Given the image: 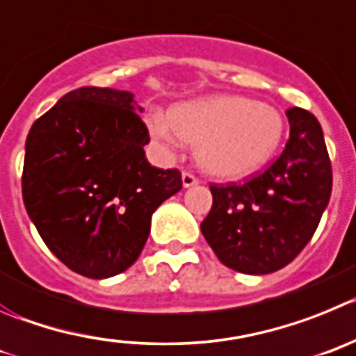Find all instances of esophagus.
<instances>
[{"label":"esophagus","mask_w":356,"mask_h":356,"mask_svg":"<svg viewBox=\"0 0 356 356\" xmlns=\"http://www.w3.org/2000/svg\"><path fill=\"white\" fill-rule=\"evenodd\" d=\"M198 184V179L195 177L193 174L190 172H182V186L184 188H191V186H197Z\"/></svg>","instance_id":"34e87169"}]
</instances>
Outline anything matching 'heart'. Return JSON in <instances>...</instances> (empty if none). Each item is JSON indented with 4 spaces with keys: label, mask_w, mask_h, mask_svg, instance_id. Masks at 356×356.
<instances>
[{
    "label": "heart",
    "mask_w": 356,
    "mask_h": 356,
    "mask_svg": "<svg viewBox=\"0 0 356 356\" xmlns=\"http://www.w3.org/2000/svg\"><path fill=\"white\" fill-rule=\"evenodd\" d=\"M152 138L175 152L182 142L198 145L200 165L218 177H243L277 154L286 122L271 104L243 95H213L149 118Z\"/></svg>",
    "instance_id": "1"
}]
</instances>
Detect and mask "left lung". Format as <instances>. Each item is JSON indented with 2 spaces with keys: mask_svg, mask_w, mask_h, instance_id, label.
I'll return each instance as SVG.
<instances>
[{
  "mask_svg": "<svg viewBox=\"0 0 356 356\" xmlns=\"http://www.w3.org/2000/svg\"><path fill=\"white\" fill-rule=\"evenodd\" d=\"M289 140L277 161L241 184H211L213 207L200 230L227 268L246 275L280 270L319 225L332 193V165L318 118L289 108Z\"/></svg>",
  "mask_w": 356,
  "mask_h": 356,
  "instance_id": "obj_1",
  "label": "left lung"
}]
</instances>
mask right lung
I'll return each mask as SVG.
<instances>
[{
    "label": "right lung",
    "mask_w": 356,
    "mask_h": 356,
    "mask_svg": "<svg viewBox=\"0 0 356 356\" xmlns=\"http://www.w3.org/2000/svg\"><path fill=\"white\" fill-rule=\"evenodd\" d=\"M142 108L126 90L83 86L35 120L26 138L22 200L40 238L88 278L126 271L150 218L181 191V172L150 165Z\"/></svg>",
    "instance_id": "1"
}]
</instances>
